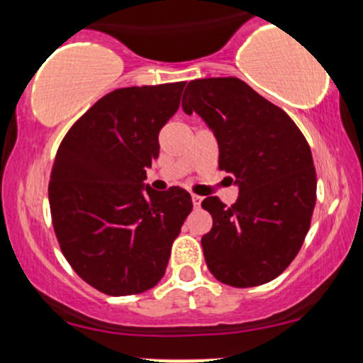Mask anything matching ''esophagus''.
Instances as JSON below:
<instances>
[{
    "instance_id": "1",
    "label": "esophagus",
    "mask_w": 363,
    "mask_h": 363,
    "mask_svg": "<svg viewBox=\"0 0 363 363\" xmlns=\"http://www.w3.org/2000/svg\"><path fill=\"white\" fill-rule=\"evenodd\" d=\"M191 198H193V205H194V208H199V205H201V196H198V194H193L191 196Z\"/></svg>"
}]
</instances>
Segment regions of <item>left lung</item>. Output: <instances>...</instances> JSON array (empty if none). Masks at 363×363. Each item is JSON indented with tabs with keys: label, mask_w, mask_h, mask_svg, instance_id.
Returning a JSON list of instances; mask_svg holds the SVG:
<instances>
[{
	"label": "left lung",
	"mask_w": 363,
	"mask_h": 363,
	"mask_svg": "<svg viewBox=\"0 0 363 363\" xmlns=\"http://www.w3.org/2000/svg\"><path fill=\"white\" fill-rule=\"evenodd\" d=\"M182 111L199 116L218 143V167L239 187L230 208L215 196L201 206L213 227L201 237L206 266L225 285L274 280L301 251L315 205L309 145L285 111L239 78L189 82Z\"/></svg>",
	"instance_id": "8db88e82"
}]
</instances>
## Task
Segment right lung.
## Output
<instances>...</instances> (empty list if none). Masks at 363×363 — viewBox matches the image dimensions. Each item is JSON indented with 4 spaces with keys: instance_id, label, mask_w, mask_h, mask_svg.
<instances>
[{
    "instance_id": "obj_1",
    "label": "right lung",
    "mask_w": 363,
    "mask_h": 363,
    "mask_svg": "<svg viewBox=\"0 0 363 363\" xmlns=\"http://www.w3.org/2000/svg\"><path fill=\"white\" fill-rule=\"evenodd\" d=\"M186 82L107 94L62 140L49 182L61 251L94 289L141 294L165 274L174 239L193 210L182 187L145 184L158 133L176 114Z\"/></svg>"
}]
</instances>
